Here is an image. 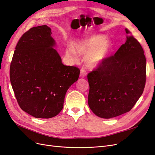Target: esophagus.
Wrapping results in <instances>:
<instances>
[{
    "label": "esophagus",
    "instance_id": "obj_1",
    "mask_svg": "<svg viewBox=\"0 0 155 155\" xmlns=\"http://www.w3.org/2000/svg\"><path fill=\"white\" fill-rule=\"evenodd\" d=\"M87 76V72L84 69H81L80 71V77L81 78H85Z\"/></svg>",
    "mask_w": 155,
    "mask_h": 155
}]
</instances>
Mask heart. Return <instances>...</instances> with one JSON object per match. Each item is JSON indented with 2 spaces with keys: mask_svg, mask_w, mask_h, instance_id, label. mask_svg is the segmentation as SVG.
<instances>
[{
  "mask_svg": "<svg viewBox=\"0 0 155 155\" xmlns=\"http://www.w3.org/2000/svg\"><path fill=\"white\" fill-rule=\"evenodd\" d=\"M112 48L110 41L103 35H94L78 42L67 50L66 54L71 59H76V55H85L84 61L86 67L91 69L97 68L105 62Z\"/></svg>",
  "mask_w": 155,
  "mask_h": 155,
  "instance_id": "1",
  "label": "heart"
}]
</instances>
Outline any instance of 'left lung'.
<instances>
[{"mask_svg":"<svg viewBox=\"0 0 155 155\" xmlns=\"http://www.w3.org/2000/svg\"><path fill=\"white\" fill-rule=\"evenodd\" d=\"M116 54L87 76L88 104L100 118H114L131 110L142 96L146 79V59L139 42L130 34Z\"/></svg>","mask_w":155,"mask_h":155,"instance_id":"8db88e82","label":"left lung"}]
</instances>
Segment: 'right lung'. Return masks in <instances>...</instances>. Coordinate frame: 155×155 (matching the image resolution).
Here are the masks:
<instances>
[{
    "mask_svg": "<svg viewBox=\"0 0 155 155\" xmlns=\"http://www.w3.org/2000/svg\"><path fill=\"white\" fill-rule=\"evenodd\" d=\"M46 25L22 35L10 65V81L22 110L37 118H51L61 111L68 89L80 70L62 63L55 41Z\"/></svg>",
    "mask_w": 155,
    "mask_h": 155,
    "instance_id": "1",
    "label": "right lung"
}]
</instances>
